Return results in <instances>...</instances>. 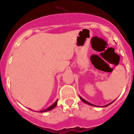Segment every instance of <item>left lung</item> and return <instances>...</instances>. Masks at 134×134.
Returning <instances> with one entry per match:
<instances>
[{"label": "left lung", "instance_id": "obj_1", "mask_svg": "<svg viewBox=\"0 0 134 134\" xmlns=\"http://www.w3.org/2000/svg\"><path fill=\"white\" fill-rule=\"evenodd\" d=\"M79 97H80V99H81V100H82V101H83L84 103H86V104H87V105H91V106H94V107H98V106H97V105H93V104L91 103L88 102V101H86V100H85V99H82V98L81 97H80V96H79ZM114 101H115V100H113V101H112V102H111V103H110L107 104V105H105V106H103V107H107V106H109V105H111V104L112 103H113V102H114Z\"/></svg>", "mask_w": 134, "mask_h": 134}]
</instances>
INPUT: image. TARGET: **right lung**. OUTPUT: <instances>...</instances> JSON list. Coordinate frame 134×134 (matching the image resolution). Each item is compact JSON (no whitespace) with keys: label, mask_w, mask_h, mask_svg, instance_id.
<instances>
[{"label":"right lung","mask_w":134,"mask_h":134,"mask_svg":"<svg viewBox=\"0 0 134 134\" xmlns=\"http://www.w3.org/2000/svg\"><path fill=\"white\" fill-rule=\"evenodd\" d=\"M57 104H58V100H55V102L54 103H53L52 105H51L50 107H48V108L46 109L43 110V111H40V112H46V111H51V110H52L53 109H54V108H55V107H56Z\"/></svg>","instance_id":"1"}]
</instances>
